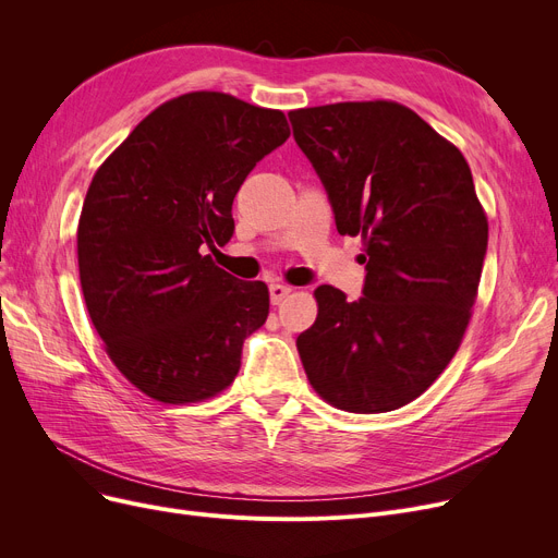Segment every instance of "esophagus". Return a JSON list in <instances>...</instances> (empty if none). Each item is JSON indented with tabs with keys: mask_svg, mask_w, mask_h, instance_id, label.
Segmentation results:
<instances>
[{
	"mask_svg": "<svg viewBox=\"0 0 558 558\" xmlns=\"http://www.w3.org/2000/svg\"><path fill=\"white\" fill-rule=\"evenodd\" d=\"M289 287L287 284H280V282H274V284H269V299H271V303L274 305H280L287 296H289Z\"/></svg>",
	"mask_w": 558,
	"mask_h": 558,
	"instance_id": "obj_1",
	"label": "esophagus"
}]
</instances>
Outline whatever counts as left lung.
Listing matches in <instances>:
<instances>
[{"label":"left lung","instance_id":"1","mask_svg":"<svg viewBox=\"0 0 558 558\" xmlns=\"http://www.w3.org/2000/svg\"><path fill=\"white\" fill-rule=\"evenodd\" d=\"M326 187L339 234H362L360 301L316 287L296 348L310 385L353 414L416 400L454 357L471 320L488 221L454 144L393 101L289 112Z\"/></svg>","mask_w":558,"mask_h":558}]
</instances>
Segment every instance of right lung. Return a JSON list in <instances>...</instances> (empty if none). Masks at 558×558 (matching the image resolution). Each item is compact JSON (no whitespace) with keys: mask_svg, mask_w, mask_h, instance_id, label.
Segmentation results:
<instances>
[{"mask_svg":"<svg viewBox=\"0 0 558 558\" xmlns=\"http://www.w3.org/2000/svg\"><path fill=\"white\" fill-rule=\"evenodd\" d=\"M289 137L280 110L223 93L156 108L95 173L78 221L83 299L112 364L169 404L213 398L269 316V289L219 269L232 201Z\"/></svg>","mask_w":558,"mask_h":558,"instance_id":"add662e5","label":"right lung"}]
</instances>
